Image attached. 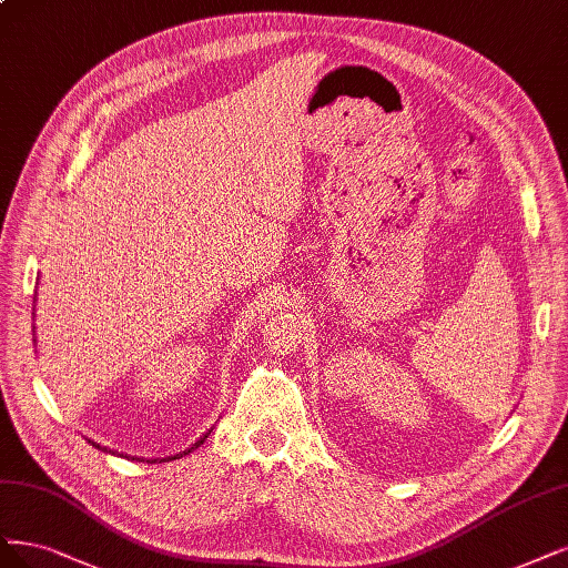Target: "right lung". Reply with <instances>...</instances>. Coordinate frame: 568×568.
I'll return each instance as SVG.
<instances>
[{
  "label": "right lung",
  "instance_id": "1",
  "mask_svg": "<svg viewBox=\"0 0 568 568\" xmlns=\"http://www.w3.org/2000/svg\"><path fill=\"white\" fill-rule=\"evenodd\" d=\"M204 439H206V435H204V437H202V439H200V442H194V444H192V446H190V448H187V452H183V454H175V456H171V458H162V460H160V463H166V460H175V458H183V456H187V454H190V452H192V448H197V446H200V444H204ZM98 448H101V446H98Z\"/></svg>",
  "mask_w": 568,
  "mask_h": 568
}]
</instances>
